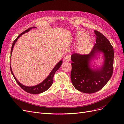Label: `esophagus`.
<instances>
[{
  "label": "esophagus",
  "mask_w": 124,
  "mask_h": 124,
  "mask_svg": "<svg viewBox=\"0 0 124 124\" xmlns=\"http://www.w3.org/2000/svg\"><path fill=\"white\" fill-rule=\"evenodd\" d=\"M64 61L66 62H69L70 61V55H67L65 58H64Z\"/></svg>",
  "instance_id": "obj_1"
}]
</instances>
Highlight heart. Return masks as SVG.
Segmentation results:
<instances>
[{
  "instance_id": "b5f03b06",
  "label": "heart",
  "mask_w": 124,
  "mask_h": 124,
  "mask_svg": "<svg viewBox=\"0 0 124 124\" xmlns=\"http://www.w3.org/2000/svg\"><path fill=\"white\" fill-rule=\"evenodd\" d=\"M76 39L78 42H79L77 46L79 53L85 54L91 49L92 46V41L85 32L83 31H78Z\"/></svg>"
}]
</instances>
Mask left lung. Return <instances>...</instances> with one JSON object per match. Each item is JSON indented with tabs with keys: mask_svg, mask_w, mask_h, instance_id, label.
<instances>
[{
	"mask_svg": "<svg viewBox=\"0 0 124 124\" xmlns=\"http://www.w3.org/2000/svg\"><path fill=\"white\" fill-rule=\"evenodd\" d=\"M96 40L88 54H74L71 56L70 79L78 91L91 94L101 90L109 81L113 73L114 50L108 39L99 32L94 30ZM102 54L104 61L101 67H94L93 61Z\"/></svg>",
	"mask_w": 124,
	"mask_h": 124,
	"instance_id": "obj_1",
	"label": "left lung"
}]
</instances>
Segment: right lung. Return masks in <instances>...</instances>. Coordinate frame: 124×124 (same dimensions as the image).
I'll list each match as a JSON object with an SVG mask.
<instances>
[{
	"mask_svg": "<svg viewBox=\"0 0 124 124\" xmlns=\"http://www.w3.org/2000/svg\"><path fill=\"white\" fill-rule=\"evenodd\" d=\"M36 28V27H32L31 28H29V29H27L25 31H23V32H22L21 34H20L17 37V38L15 39V41L13 42V43L12 44V48H11V57L12 53L14 46L15 45V44L16 42L17 41V39H19V38L21 37L22 35L25 34V33L28 32H29L30 30H31L32 28ZM62 62H63L62 60L60 61L57 64L55 65V66L54 67V69L52 70L51 71V72L49 73L48 76L45 78V79L42 82L38 84V85H33V86H30L24 85H23V84H22L21 83H20L17 80V79L16 78V77H15V76L13 74L12 70V68L11 66V64H10V70H11V72L12 74V75L13 76V77L14 78V79L15 80V81H16L18 85H19V86L21 87L23 90L27 92V93H29L30 94H41L42 93L44 92H45L48 89H49L50 88V87L51 86L52 84H53V78H54V73L55 71L58 70L59 69V68L60 67V66H61L62 64Z\"/></svg>",
	"mask_w": 124,
	"mask_h": 124,
	"instance_id": "add662e5",
	"label": "right lung"
}]
</instances>
